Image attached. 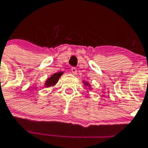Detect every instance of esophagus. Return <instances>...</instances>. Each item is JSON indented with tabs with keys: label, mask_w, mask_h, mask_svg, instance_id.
<instances>
[{
	"label": "esophagus",
	"mask_w": 148,
	"mask_h": 148,
	"mask_svg": "<svg viewBox=\"0 0 148 148\" xmlns=\"http://www.w3.org/2000/svg\"><path fill=\"white\" fill-rule=\"evenodd\" d=\"M71 73H72L73 74H74V75H75V74H77V68H75V67H72L71 69Z\"/></svg>",
	"instance_id": "1"
}]
</instances>
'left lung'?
I'll list each match as a JSON object with an SVG mask.
<instances>
[{
	"label": "left lung",
	"instance_id": "obj_1",
	"mask_svg": "<svg viewBox=\"0 0 148 148\" xmlns=\"http://www.w3.org/2000/svg\"><path fill=\"white\" fill-rule=\"evenodd\" d=\"M83 83H84V85L86 86V87H89V89H90V84H89V83L87 82H84V81H83Z\"/></svg>",
	"mask_w": 148,
	"mask_h": 148
}]
</instances>
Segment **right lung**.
<instances>
[{
	"label": "right lung",
	"mask_w": 148,
	"mask_h": 148,
	"mask_svg": "<svg viewBox=\"0 0 148 148\" xmlns=\"http://www.w3.org/2000/svg\"><path fill=\"white\" fill-rule=\"evenodd\" d=\"M64 74V72L62 71H58V72L55 73V74H53L51 77H49L48 79H47L46 82H45V86L46 87H50L54 86L57 82H58V79L61 77V76Z\"/></svg>",
	"instance_id": "add662e5"
}]
</instances>
